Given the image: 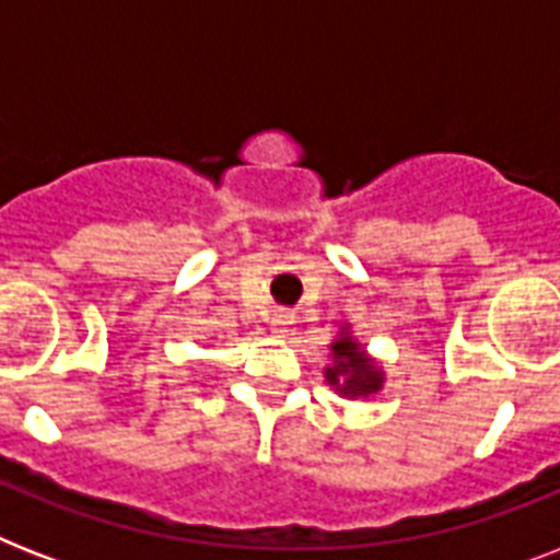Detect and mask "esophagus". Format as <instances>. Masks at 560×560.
Returning <instances> with one entry per match:
<instances>
[{"mask_svg":"<svg viewBox=\"0 0 560 560\" xmlns=\"http://www.w3.org/2000/svg\"><path fill=\"white\" fill-rule=\"evenodd\" d=\"M290 323H293V314H290V311H276V314H272V331L276 334H284L290 328Z\"/></svg>","mask_w":560,"mask_h":560,"instance_id":"1","label":"esophagus"}]
</instances>
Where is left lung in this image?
Instances as JSON below:
<instances>
[{"label": "left lung", "instance_id": "left-lung-1", "mask_svg": "<svg viewBox=\"0 0 560 560\" xmlns=\"http://www.w3.org/2000/svg\"><path fill=\"white\" fill-rule=\"evenodd\" d=\"M334 366L325 372L331 383H340L342 395H369V392L381 389V372L374 369L372 360L363 358L358 351V342L351 337H340L331 346Z\"/></svg>", "mask_w": 560, "mask_h": 560}]
</instances>
